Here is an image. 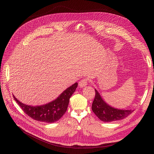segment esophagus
Instances as JSON below:
<instances>
[{
  "label": "esophagus",
  "instance_id": "34e87169",
  "mask_svg": "<svg viewBox=\"0 0 154 154\" xmlns=\"http://www.w3.org/2000/svg\"><path fill=\"white\" fill-rule=\"evenodd\" d=\"M87 82H88L87 79H86V78L83 79L79 82V86L80 87H84L87 85Z\"/></svg>",
  "mask_w": 154,
  "mask_h": 154
}]
</instances>
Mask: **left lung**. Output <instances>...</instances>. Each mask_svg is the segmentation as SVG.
I'll use <instances>...</instances> for the list:
<instances>
[{"label":"left lung","mask_w":154,"mask_h":154,"mask_svg":"<svg viewBox=\"0 0 154 154\" xmlns=\"http://www.w3.org/2000/svg\"><path fill=\"white\" fill-rule=\"evenodd\" d=\"M95 95L92 109L98 118L103 122H114L122 120L133 112L132 110H120L109 106L105 102L99 92L95 89Z\"/></svg>","instance_id":"1"}]
</instances>
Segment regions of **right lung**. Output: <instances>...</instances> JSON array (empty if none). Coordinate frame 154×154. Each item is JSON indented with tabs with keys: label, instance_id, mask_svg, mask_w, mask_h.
<instances>
[{
	"label": "right lung",
	"instance_id": "1",
	"mask_svg": "<svg viewBox=\"0 0 154 154\" xmlns=\"http://www.w3.org/2000/svg\"><path fill=\"white\" fill-rule=\"evenodd\" d=\"M76 82L63 91L55 100L41 106L32 107L23 104L16 99H14L26 114L34 120L39 122L52 123L59 120L67 111L69 100L77 87Z\"/></svg>",
	"mask_w": 154,
	"mask_h": 154
}]
</instances>
